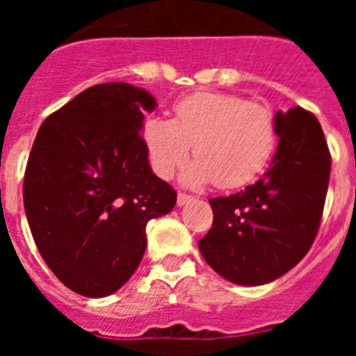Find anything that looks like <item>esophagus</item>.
I'll return each instance as SVG.
<instances>
[{
  "mask_svg": "<svg viewBox=\"0 0 356 356\" xmlns=\"http://www.w3.org/2000/svg\"><path fill=\"white\" fill-rule=\"evenodd\" d=\"M191 201H193V196H188V194H185V193H178V197H176V203H178V207L187 205V203H191Z\"/></svg>",
  "mask_w": 356,
  "mask_h": 356,
  "instance_id": "obj_1",
  "label": "esophagus"
}]
</instances>
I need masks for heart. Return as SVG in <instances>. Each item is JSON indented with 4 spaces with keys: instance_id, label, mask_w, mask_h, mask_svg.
Masks as SVG:
<instances>
[{
    "instance_id": "heart-1",
    "label": "heart",
    "mask_w": 356,
    "mask_h": 356,
    "mask_svg": "<svg viewBox=\"0 0 356 356\" xmlns=\"http://www.w3.org/2000/svg\"><path fill=\"white\" fill-rule=\"evenodd\" d=\"M175 119L151 115L143 127L151 169L171 178L188 159L184 181L193 187L213 184L237 188L259 175L273 155L276 127L266 105L235 94L196 92L175 103Z\"/></svg>"
}]
</instances>
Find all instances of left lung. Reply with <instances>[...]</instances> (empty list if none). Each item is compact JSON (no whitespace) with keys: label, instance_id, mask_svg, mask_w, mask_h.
I'll return each mask as SVG.
<instances>
[{"label":"left lung","instance_id":"left-lung-1","mask_svg":"<svg viewBox=\"0 0 356 356\" xmlns=\"http://www.w3.org/2000/svg\"><path fill=\"white\" fill-rule=\"evenodd\" d=\"M275 159L257 184L212 197V228L197 242L203 259L232 284L264 285L308 253L323 217L332 156L314 114L276 112Z\"/></svg>","mask_w":356,"mask_h":356}]
</instances>
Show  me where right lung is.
<instances>
[{
    "label": "right lung",
    "instance_id": "right-lung-1",
    "mask_svg": "<svg viewBox=\"0 0 356 356\" xmlns=\"http://www.w3.org/2000/svg\"><path fill=\"white\" fill-rule=\"evenodd\" d=\"M155 97L124 81L94 85L40 124L23 184L40 257L65 287L103 298L146 251V225L176 191L151 171L140 137Z\"/></svg>",
    "mask_w": 356,
    "mask_h": 356
}]
</instances>
